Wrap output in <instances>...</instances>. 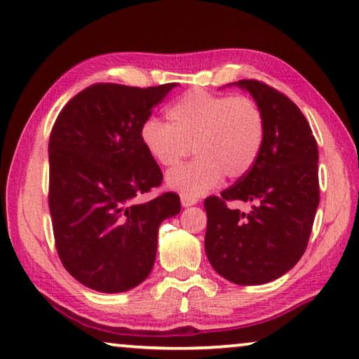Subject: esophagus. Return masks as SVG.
<instances>
[{"instance_id":"34e87169","label":"esophagus","mask_w":359,"mask_h":359,"mask_svg":"<svg viewBox=\"0 0 359 359\" xmlns=\"http://www.w3.org/2000/svg\"><path fill=\"white\" fill-rule=\"evenodd\" d=\"M182 206H185V208H189V206H194V205H196L198 203V198L196 196H187V195H182Z\"/></svg>"}]
</instances>
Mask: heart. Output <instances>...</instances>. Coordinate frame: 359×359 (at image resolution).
I'll return each instance as SVG.
<instances>
[{
    "label": "heart",
    "instance_id": "b5f03b06",
    "mask_svg": "<svg viewBox=\"0 0 359 359\" xmlns=\"http://www.w3.org/2000/svg\"><path fill=\"white\" fill-rule=\"evenodd\" d=\"M169 124L149 117L140 127V142L154 161L174 168L189 156L194 161L168 174L170 189L200 196L221 184L237 180L258 161L266 138V121L250 96L214 95L191 90L169 106Z\"/></svg>",
    "mask_w": 359,
    "mask_h": 359
}]
</instances>
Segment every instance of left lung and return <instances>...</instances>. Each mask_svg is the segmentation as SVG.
I'll return each mask as SVG.
<instances>
[{
  "label": "left lung",
  "mask_w": 359,
  "mask_h": 359,
  "mask_svg": "<svg viewBox=\"0 0 359 359\" xmlns=\"http://www.w3.org/2000/svg\"><path fill=\"white\" fill-rule=\"evenodd\" d=\"M259 104L266 138L250 172L221 196H208L205 250L219 276L238 285L279 279L308 247L319 206L318 143L293 101L259 80H238ZM229 201L252 203V211L229 208Z\"/></svg>",
  "instance_id": "8db88e82"
}]
</instances>
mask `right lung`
<instances>
[{
    "label": "right lung",
    "mask_w": 359,
    "mask_h": 359,
    "mask_svg": "<svg viewBox=\"0 0 359 359\" xmlns=\"http://www.w3.org/2000/svg\"><path fill=\"white\" fill-rule=\"evenodd\" d=\"M174 87L95 83L53 126L48 203L56 250L69 274L92 290L127 292L145 280L159 226L180 212L174 191L140 201L163 182L140 127Z\"/></svg>",
    "instance_id": "obj_1"
}]
</instances>
